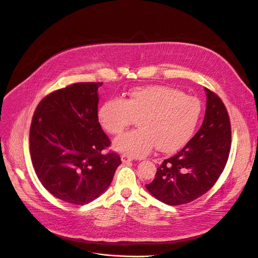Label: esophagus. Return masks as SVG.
<instances>
[{
	"instance_id": "esophagus-1",
	"label": "esophagus",
	"mask_w": 258,
	"mask_h": 258,
	"mask_svg": "<svg viewBox=\"0 0 258 258\" xmlns=\"http://www.w3.org/2000/svg\"><path fill=\"white\" fill-rule=\"evenodd\" d=\"M121 161H122L123 163H130L131 161H133V158L130 157V156H127V155H125V154H122V155H121Z\"/></svg>"
}]
</instances>
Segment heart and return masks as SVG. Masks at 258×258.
<instances>
[{
    "mask_svg": "<svg viewBox=\"0 0 258 258\" xmlns=\"http://www.w3.org/2000/svg\"><path fill=\"white\" fill-rule=\"evenodd\" d=\"M201 114L195 97L163 86L137 88L127 98H111L99 109L98 119L109 134L118 135L137 118L138 128L114 141V149L130 157H144L154 147L173 151L192 136Z\"/></svg>",
    "mask_w": 258,
    "mask_h": 258,
    "instance_id": "1",
    "label": "heart"
}]
</instances>
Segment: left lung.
Here are the masks:
<instances>
[{
	"label": "left lung",
	"mask_w": 258,
	"mask_h": 258,
	"mask_svg": "<svg viewBox=\"0 0 258 258\" xmlns=\"http://www.w3.org/2000/svg\"><path fill=\"white\" fill-rule=\"evenodd\" d=\"M203 123L174 156L163 160L152 182L146 185L155 198L168 205L186 204L213 187L225 169L231 150V121L215 93L205 89Z\"/></svg>",
	"instance_id": "obj_1"
}]
</instances>
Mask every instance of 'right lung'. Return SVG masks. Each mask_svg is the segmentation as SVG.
Wrapping results in <instances>:
<instances>
[{"label": "right lung", "instance_id": "obj_1", "mask_svg": "<svg viewBox=\"0 0 258 258\" xmlns=\"http://www.w3.org/2000/svg\"><path fill=\"white\" fill-rule=\"evenodd\" d=\"M78 83L46 96L36 107L29 131L33 168L56 198L85 205L112 181L121 160L102 151L110 146L98 119V88Z\"/></svg>", "mask_w": 258, "mask_h": 258}]
</instances>
